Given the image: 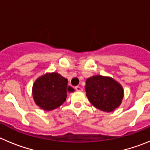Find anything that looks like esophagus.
I'll use <instances>...</instances> for the list:
<instances>
[{
  "label": "esophagus",
  "mask_w": 150,
  "mask_h": 150,
  "mask_svg": "<svg viewBox=\"0 0 150 150\" xmlns=\"http://www.w3.org/2000/svg\"><path fill=\"white\" fill-rule=\"evenodd\" d=\"M75 89H76V91H83V88H82L80 86H76L75 87Z\"/></svg>",
  "instance_id": "obj_1"
}]
</instances>
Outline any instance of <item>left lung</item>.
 Returning a JSON list of instances; mask_svg holds the SVG:
<instances>
[{"instance_id": "obj_1", "label": "left lung", "mask_w": 150, "mask_h": 150, "mask_svg": "<svg viewBox=\"0 0 150 150\" xmlns=\"http://www.w3.org/2000/svg\"><path fill=\"white\" fill-rule=\"evenodd\" d=\"M85 90L90 103L104 112L115 110L124 97L122 85L110 76L95 75L87 78Z\"/></svg>"}]
</instances>
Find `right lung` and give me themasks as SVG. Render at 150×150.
Listing matches in <instances>:
<instances>
[{
  "instance_id": "1",
  "label": "right lung",
  "mask_w": 150,
  "mask_h": 150,
  "mask_svg": "<svg viewBox=\"0 0 150 150\" xmlns=\"http://www.w3.org/2000/svg\"><path fill=\"white\" fill-rule=\"evenodd\" d=\"M74 88L67 86V79L57 72L46 73L34 81L32 95L35 104L42 110L50 111L62 105L67 93Z\"/></svg>"
}]
</instances>
